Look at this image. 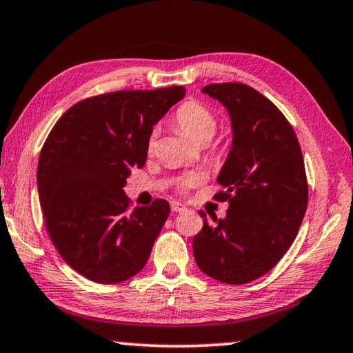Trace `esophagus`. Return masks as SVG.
Masks as SVG:
<instances>
[{
	"label": "esophagus",
	"mask_w": 353,
	"mask_h": 353,
	"mask_svg": "<svg viewBox=\"0 0 353 353\" xmlns=\"http://www.w3.org/2000/svg\"><path fill=\"white\" fill-rule=\"evenodd\" d=\"M170 208H172V212H185L186 210V207L183 205L181 202H176V201H172L170 202Z\"/></svg>",
	"instance_id": "obj_1"
}]
</instances>
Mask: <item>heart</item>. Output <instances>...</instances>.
Masks as SVG:
<instances>
[{
  "instance_id": "1",
  "label": "heart",
  "mask_w": 353,
  "mask_h": 353,
  "mask_svg": "<svg viewBox=\"0 0 353 353\" xmlns=\"http://www.w3.org/2000/svg\"><path fill=\"white\" fill-rule=\"evenodd\" d=\"M173 124L185 134L189 140L196 145H205V143L213 139L214 132H216L218 121L216 116L213 114V111L208 106L199 103V101L189 100L186 103H183L180 108L175 111V114L172 117ZM148 151H152L156 146V132L148 137ZM201 180V176L197 173H188V175L181 176L178 180V189L180 191H188V189L194 188Z\"/></svg>"
}]
</instances>
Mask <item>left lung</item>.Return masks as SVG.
Returning a JSON list of instances; mask_svg holds the SVG:
<instances>
[{
  "instance_id": "left-lung-1",
  "label": "left lung",
  "mask_w": 353,
  "mask_h": 353,
  "mask_svg": "<svg viewBox=\"0 0 353 353\" xmlns=\"http://www.w3.org/2000/svg\"><path fill=\"white\" fill-rule=\"evenodd\" d=\"M226 106L232 148L218 175L229 202L224 219L203 218L192 240L199 269L229 285L253 282L277 264L298 236L307 208V176L299 141L287 117L258 90L242 83L202 89Z\"/></svg>"
}]
</instances>
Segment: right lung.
Listing matches in <instances>:
<instances>
[{
	"mask_svg": "<svg viewBox=\"0 0 353 353\" xmlns=\"http://www.w3.org/2000/svg\"><path fill=\"white\" fill-rule=\"evenodd\" d=\"M183 85L117 90L66 110L46 139L38 192L48 234L65 263L92 282L139 274L170 213L164 199L129 212L124 188L143 167L152 125L185 97Z\"/></svg>",
	"mask_w": 353,
	"mask_h": 353,
	"instance_id": "1",
	"label": "right lung"
}]
</instances>
